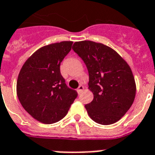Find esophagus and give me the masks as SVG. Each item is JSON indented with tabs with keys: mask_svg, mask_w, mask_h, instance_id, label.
Masks as SVG:
<instances>
[{
	"mask_svg": "<svg viewBox=\"0 0 155 155\" xmlns=\"http://www.w3.org/2000/svg\"><path fill=\"white\" fill-rule=\"evenodd\" d=\"M83 90H84V86H83V85L80 84V86H79V87H78V88H77V92H78V93H80V92H82Z\"/></svg>",
	"mask_w": 155,
	"mask_h": 155,
	"instance_id": "34e87169",
	"label": "esophagus"
}]
</instances>
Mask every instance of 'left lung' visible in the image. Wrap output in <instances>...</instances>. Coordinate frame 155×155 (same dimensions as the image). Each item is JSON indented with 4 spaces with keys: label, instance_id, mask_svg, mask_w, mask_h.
<instances>
[{
    "label": "left lung",
    "instance_id": "obj_1",
    "mask_svg": "<svg viewBox=\"0 0 155 155\" xmlns=\"http://www.w3.org/2000/svg\"><path fill=\"white\" fill-rule=\"evenodd\" d=\"M72 50L87 67L88 87L94 95L85 105L92 120L111 125L125 115L134 103L136 85L127 63L110 47L92 41L76 42Z\"/></svg>",
    "mask_w": 155,
    "mask_h": 155
}]
</instances>
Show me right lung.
I'll return each instance as SVG.
<instances>
[{
    "mask_svg": "<svg viewBox=\"0 0 155 155\" xmlns=\"http://www.w3.org/2000/svg\"><path fill=\"white\" fill-rule=\"evenodd\" d=\"M72 42L53 43L33 54L21 69L17 81L20 103L33 117L44 124L63 119L78 97L67 86L60 64L70 52Z\"/></svg>",
    "mask_w": 155,
    "mask_h": 155,
    "instance_id": "1",
    "label": "right lung"
}]
</instances>
